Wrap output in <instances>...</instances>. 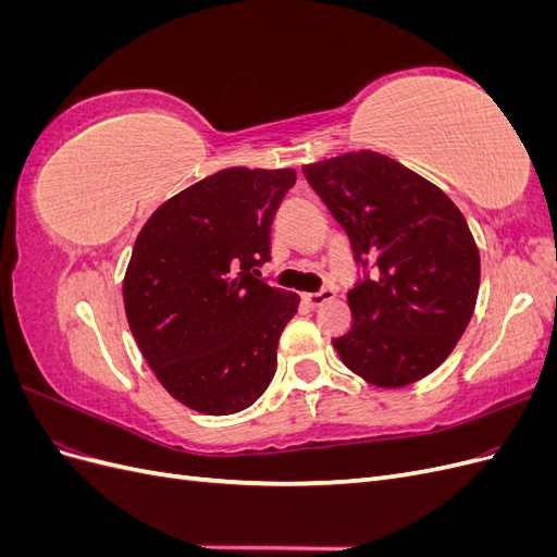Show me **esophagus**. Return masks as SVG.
Listing matches in <instances>:
<instances>
[{
    "instance_id": "esophagus-1",
    "label": "esophagus",
    "mask_w": 557,
    "mask_h": 557,
    "mask_svg": "<svg viewBox=\"0 0 557 557\" xmlns=\"http://www.w3.org/2000/svg\"><path fill=\"white\" fill-rule=\"evenodd\" d=\"M334 297H336L334 288H323V290H318V293H305V295H301V299H305L311 309L325 305V301H330Z\"/></svg>"
}]
</instances>
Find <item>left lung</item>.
I'll return each mask as SVG.
<instances>
[{"label":"left lung","mask_w":557,"mask_h":557,"mask_svg":"<svg viewBox=\"0 0 557 557\" xmlns=\"http://www.w3.org/2000/svg\"><path fill=\"white\" fill-rule=\"evenodd\" d=\"M360 267L352 327L332 342L344 364L381 387L434 372L476 307L481 260L453 201L393 158L358 150L305 166Z\"/></svg>","instance_id":"obj_1"}]
</instances>
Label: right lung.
I'll use <instances>...</instances> for the list:
<instances>
[{"mask_svg": "<svg viewBox=\"0 0 557 557\" xmlns=\"http://www.w3.org/2000/svg\"><path fill=\"white\" fill-rule=\"evenodd\" d=\"M295 181L293 170H223L164 201L134 242L129 330L170 395L199 413L248 409L274 379L299 295L258 269Z\"/></svg>", "mask_w": 557, "mask_h": 557, "instance_id": "right-lung-1", "label": "right lung"}]
</instances>
